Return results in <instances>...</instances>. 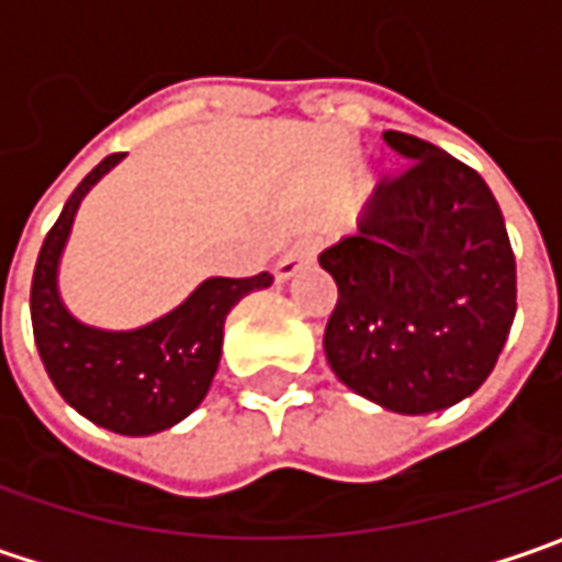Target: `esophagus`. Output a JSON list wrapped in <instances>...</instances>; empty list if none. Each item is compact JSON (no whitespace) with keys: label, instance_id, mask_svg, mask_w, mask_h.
I'll list each match as a JSON object with an SVG mask.
<instances>
[{"label":"esophagus","instance_id":"obj_1","mask_svg":"<svg viewBox=\"0 0 562 562\" xmlns=\"http://www.w3.org/2000/svg\"><path fill=\"white\" fill-rule=\"evenodd\" d=\"M318 244H322V237H315V234H306V237H300L296 244H293L284 256H281V262H278V278L284 281V278H291L296 271L303 269L306 262H313L315 252H318Z\"/></svg>","mask_w":562,"mask_h":562}]
</instances>
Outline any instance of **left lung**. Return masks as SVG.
I'll return each instance as SVG.
<instances>
[{"label": "left lung", "mask_w": 562, "mask_h": 562, "mask_svg": "<svg viewBox=\"0 0 562 562\" xmlns=\"http://www.w3.org/2000/svg\"><path fill=\"white\" fill-rule=\"evenodd\" d=\"M403 156L318 262L335 278L325 357L359 397L422 416L482 387L516 315V256L482 175L435 143L384 134Z\"/></svg>", "instance_id": "1"}]
</instances>
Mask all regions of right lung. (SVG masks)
Returning a JSON list of instances; mask_svg holds the SVG:
<instances>
[{"mask_svg": "<svg viewBox=\"0 0 562 562\" xmlns=\"http://www.w3.org/2000/svg\"><path fill=\"white\" fill-rule=\"evenodd\" d=\"M121 156H105L77 184L40 247L31 284L33 340L55 391L80 416L119 435H156L203 403L222 357L225 315L247 293L269 288L271 274L209 278L175 313L137 331H97L75 322L55 291L58 256L83 193Z\"/></svg>", "mask_w": 562, "mask_h": 562, "instance_id": "add662e5", "label": "right lung"}]
</instances>
